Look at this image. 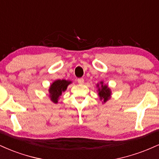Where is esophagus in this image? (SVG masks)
I'll return each mask as SVG.
<instances>
[{"label":"esophagus","instance_id":"esophagus-1","mask_svg":"<svg viewBox=\"0 0 159 159\" xmlns=\"http://www.w3.org/2000/svg\"><path fill=\"white\" fill-rule=\"evenodd\" d=\"M78 84H84V78H78Z\"/></svg>","mask_w":159,"mask_h":159}]
</instances>
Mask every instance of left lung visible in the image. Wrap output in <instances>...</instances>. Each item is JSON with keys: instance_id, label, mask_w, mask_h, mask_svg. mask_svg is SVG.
<instances>
[{"instance_id": "8db88e82", "label": "left lung", "mask_w": 159, "mask_h": 159, "mask_svg": "<svg viewBox=\"0 0 159 159\" xmlns=\"http://www.w3.org/2000/svg\"><path fill=\"white\" fill-rule=\"evenodd\" d=\"M98 96L100 99L103 100V102H106L107 100L111 98V91L107 85L103 84V81L100 82V85L97 84Z\"/></svg>"}]
</instances>
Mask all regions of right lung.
<instances>
[{
    "mask_svg": "<svg viewBox=\"0 0 159 159\" xmlns=\"http://www.w3.org/2000/svg\"><path fill=\"white\" fill-rule=\"evenodd\" d=\"M72 83V81H66V80H57L51 84L49 88V97L54 103L58 102V98L61 96L62 93L66 90L69 84Z\"/></svg>",
    "mask_w": 159,
    "mask_h": 159,
    "instance_id": "right-lung-1",
    "label": "right lung"
}]
</instances>
